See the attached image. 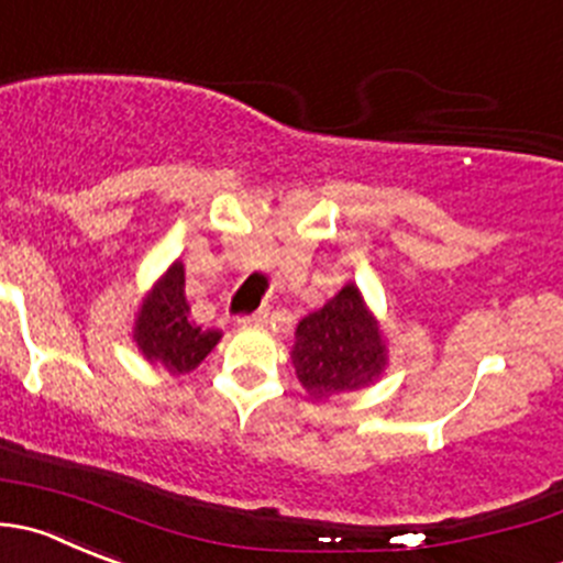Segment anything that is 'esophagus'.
Returning a JSON list of instances; mask_svg holds the SVG:
<instances>
[{
    "label": "esophagus",
    "instance_id": "34e87169",
    "mask_svg": "<svg viewBox=\"0 0 563 563\" xmlns=\"http://www.w3.org/2000/svg\"><path fill=\"white\" fill-rule=\"evenodd\" d=\"M266 321H269V310L261 308V310H255V313L242 316V319H239V324H242V327H264Z\"/></svg>",
    "mask_w": 563,
    "mask_h": 563
}]
</instances>
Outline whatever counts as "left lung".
Here are the masks:
<instances>
[{
    "label": "left lung",
    "instance_id": "left-lung-1",
    "mask_svg": "<svg viewBox=\"0 0 563 563\" xmlns=\"http://www.w3.org/2000/svg\"><path fill=\"white\" fill-rule=\"evenodd\" d=\"M291 363L310 401L363 390L385 374L387 346L379 321L354 283L299 321Z\"/></svg>",
    "mask_w": 563,
    "mask_h": 563
}]
</instances>
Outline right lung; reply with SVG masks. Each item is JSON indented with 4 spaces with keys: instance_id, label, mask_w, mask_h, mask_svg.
I'll return each mask as SVG.
<instances>
[{
    "instance_id": "add662e5",
    "label": "right lung",
    "mask_w": 563,
    "mask_h": 563,
    "mask_svg": "<svg viewBox=\"0 0 563 563\" xmlns=\"http://www.w3.org/2000/svg\"><path fill=\"white\" fill-rule=\"evenodd\" d=\"M220 330H203L189 319L184 264L176 261L159 277L134 319V343L145 360L170 374H189L220 343Z\"/></svg>"
}]
</instances>
